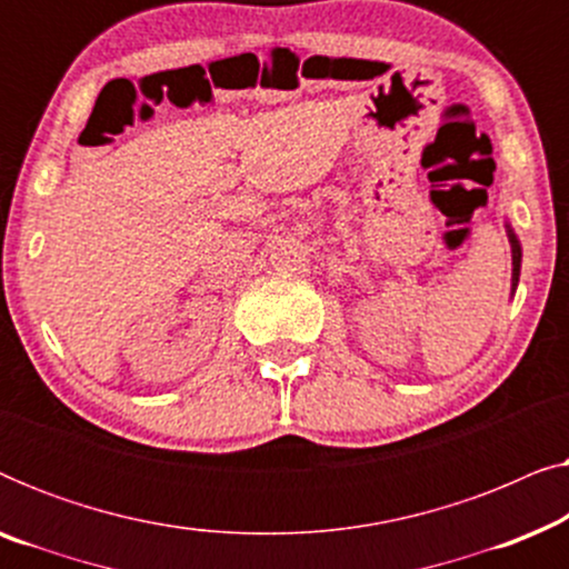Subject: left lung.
<instances>
[{
    "instance_id": "1",
    "label": "left lung",
    "mask_w": 569,
    "mask_h": 569,
    "mask_svg": "<svg viewBox=\"0 0 569 569\" xmlns=\"http://www.w3.org/2000/svg\"><path fill=\"white\" fill-rule=\"evenodd\" d=\"M508 238H510V248H512V292H516L518 287V277H520V243L516 238V232H512V228L508 224Z\"/></svg>"
}]
</instances>
